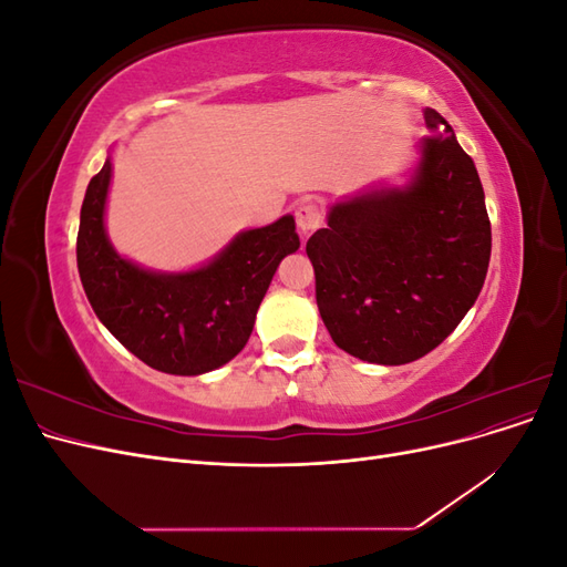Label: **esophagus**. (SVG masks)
I'll list each match as a JSON object with an SVG mask.
<instances>
[{"label":"esophagus","instance_id":"34e87169","mask_svg":"<svg viewBox=\"0 0 567 567\" xmlns=\"http://www.w3.org/2000/svg\"><path fill=\"white\" fill-rule=\"evenodd\" d=\"M323 219V213L317 203H302L300 208L296 210V221H298V229L302 236L312 234Z\"/></svg>","mask_w":567,"mask_h":567}]
</instances>
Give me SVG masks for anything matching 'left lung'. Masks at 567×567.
<instances>
[{"label":"left lung","mask_w":567,"mask_h":567,"mask_svg":"<svg viewBox=\"0 0 567 567\" xmlns=\"http://www.w3.org/2000/svg\"><path fill=\"white\" fill-rule=\"evenodd\" d=\"M431 134L402 188H373L329 213L307 241L317 307L340 350L398 367L435 350L485 284L492 229L473 158L425 109Z\"/></svg>","instance_id":"left-lung-1"}]
</instances>
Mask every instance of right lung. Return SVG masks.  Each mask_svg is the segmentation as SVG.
Returning <instances> with one entry per match:
<instances>
[{
  "instance_id": "obj_1",
  "label": "right lung",
  "mask_w": 567,
  "mask_h": 567,
  "mask_svg": "<svg viewBox=\"0 0 567 567\" xmlns=\"http://www.w3.org/2000/svg\"><path fill=\"white\" fill-rule=\"evenodd\" d=\"M109 184L111 161L92 177L80 210L78 271L92 310L151 369L198 375L227 364L248 342L279 262L300 248L296 219L238 234L200 269L148 271L109 241Z\"/></svg>"
}]
</instances>
